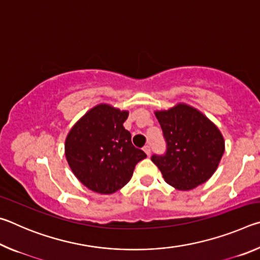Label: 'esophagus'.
Masks as SVG:
<instances>
[{"instance_id": "34e87169", "label": "esophagus", "mask_w": 260, "mask_h": 260, "mask_svg": "<svg viewBox=\"0 0 260 260\" xmlns=\"http://www.w3.org/2000/svg\"><path fill=\"white\" fill-rule=\"evenodd\" d=\"M143 150H144V152L147 153L148 156H150V152H151V148H150V146H149V144H147V146H144L143 147Z\"/></svg>"}]
</instances>
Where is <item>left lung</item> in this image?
I'll return each instance as SVG.
<instances>
[{"label": "left lung", "mask_w": 260, "mask_h": 260, "mask_svg": "<svg viewBox=\"0 0 260 260\" xmlns=\"http://www.w3.org/2000/svg\"><path fill=\"white\" fill-rule=\"evenodd\" d=\"M155 114L166 141V152L152 155L151 160L165 181L179 190H190L208 181L225 151L218 127L183 103Z\"/></svg>", "instance_id": "obj_1"}]
</instances>
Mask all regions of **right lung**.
I'll list each match as a JSON object with an SVG mask.
<instances>
[{
    "mask_svg": "<svg viewBox=\"0 0 260 260\" xmlns=\"http://www.w3.org/2000/svg\"><path fill=\"white\" fill-rule=\"evenodd\" d=\"M128 112L109 104L90 109L65 140V156L83 186L99 193H112L129 181L135 165L147 157L132 144L124 122Z\"/></svg>",
    "mask_w": 260,
    "mask_h": 260,
    "instance_id": "obj_1",
    "label": "right lung"
}]
</instances>
